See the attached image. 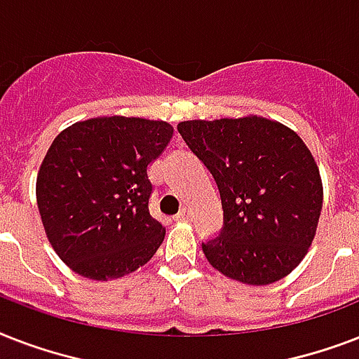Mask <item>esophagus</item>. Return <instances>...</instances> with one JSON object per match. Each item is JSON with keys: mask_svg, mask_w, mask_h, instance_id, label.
Returning a JSON list of instances; mask_svg holds the SVG:
<instances>
[{"mask_svg": "<svg viewBox=\"0 0 359 359\" xmlns=\"http://www.w3.org/2000/svg\"><path fill=\"white\" fill-rule=\"evenodd\" d=\"M191 218V212L188 210V208H182L179 212V216H177V219H190Z\"/></svg>", "mask_w": 359, "mask_h": 359, "instance_id": "1", "label": "esophagus"}]
</instances>
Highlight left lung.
Masks as SVG:
<instances>
[{"mask_svg": "<svg viewBox=\"0 0 359 359\" xmlns=\"http://www.w3.org/2000/svg\"><path fill=\"white\" fill-rule=\"evenodd\" d=\"M177 128L222 197L224 227L203 242L208 262L248 285L273 283L292 272L323 210L320 173L300 135L257 115L184 121Z\"/></svg>", "mask_w": 359, "mask_h": 359, "instance_id": "8db88e82", "label": "left lung"}]
</instances>
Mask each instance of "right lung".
<instances>
[{
	"instance_id": "obj_1",
	"label": "right lung",
	"mask_w": 359,
	"mask_h": 359,
	"mask_svg": "<svg viewBox=\"0 0 359 359\" xmlns=\"http://www.w3.org/2000/svg\"><path fill=\"white\" fill-rule=\"evenodd\" d=\"M173 126L140 117L81 121L53 140L36 177V205L50 244L83 278L108 281L134 272L163 242L149 212L147 169Z\"/></svg>"
}]
</instances>
